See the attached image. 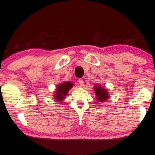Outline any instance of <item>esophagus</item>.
I'll return each mask as SVG.
<instances>
[{
	"label": "esophagus",
	"instance_id": "34e87169",
	"mask_svg": "<svg viewBox=\"0 0 155 155\" xmlns=\"http://www.w3.org/2000/svg\"><path fill=\"white\" fill-rule=\"evenodd\" d=\"M78 83H79L80 85L83 86L84 85V81L82 79V78H80V79L78 80Z\"/></svg>",
	"mask_w": 155,
	"mask_h": 155
}]
</instances>
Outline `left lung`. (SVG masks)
I'll return each mask as SVG.
<instances>
[{
  "mask_svg": "<svg viewBox=\"0 0 155 155\" xmlns=\"http://www.w3.org/2000/svg\"><path fill=\"white\" fill-rule=\"evenodd\" d=\"M94 91L96 94V98L101 103H104V101H107L109 98V95L105 89L101 87V85L94 86Z\"/></svg>",
  "mask_w": 155,
  "mask_h": 155,
  "instance_id": "left-lung-1",
  "label": "left lung"
}]
</instances>
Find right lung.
<instances>
[{
    "label": "right lung",
    "instance_id": "obj_1",
    "mask_svg": "<svg viewBox=\"0 0 155 155\" xmlns=\"http://www.w3.org/2000/svg\"><path fill=\"white\" fill-rule=\"evenodd\" d=\"M72 83L71 82H65L62 84H59L57 86L56 94L54 95V98L57 101H64L65 96L67 95L68 91L72 87Z\"/></svg>",
    "mask_w": 155,
    "mask_h": 155
}]
</instances>
